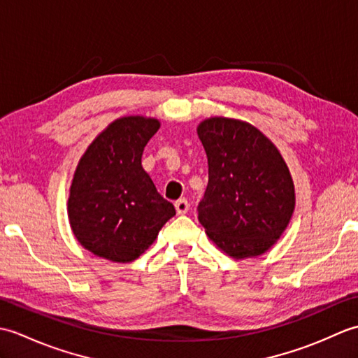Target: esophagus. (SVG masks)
<instances>
[{
  "instance_id": "34e87169",
  "label": "esophagus",
  "mask_w": 358,
  "mask_h": 358,
  "mask_svg": "<svg viewBox=\"0 0 358 358\" xmlns=\"http://www.w3.org/2000/svg\"><path fill=\"white\" fill-rule=\"evenodd\" d=\"M175 209H177V212H178L180 215L186 214V212L189 210V203H187V200H186V199H180V200L175 201Z\"/></svg>"
}]
</instances>
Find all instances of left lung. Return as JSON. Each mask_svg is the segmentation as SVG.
Segmentation results:
<instances>
[{
	"mask_svg": "<svg viewBox=\"0 0 358 358\" xmlns=\"http://www.w3.org/2000/svg\"><path fill=\"white\" fill-rule=\"evenodd\" d=\"M196 134L209 166L199 222L232 258L264 254L285 232L295 208L283 157L268 136L241 120L212 117L201 121Z\"/></svg>",
	"mask_w": 358,
	"mask_h": 358,
	"instance_id": "left-lung-1",
	"label": "left lung"
}]
</instances>
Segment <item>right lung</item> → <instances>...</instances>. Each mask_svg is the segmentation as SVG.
<instances>
[{"label":"right lung","instance_id":"obj_1","mask_svg":"<svg viewBox=\"0 0 358 358\" xmlns=\"http://www.w3.org/2000/svg\"><path fill=\"white\" fill-rule=\"evenodd\" d=\"M159 129L140 115L113 121L89 144L73 173L67 215L75 238L94 255L131 263L175 215L141 166L144 146Z\"/></svg>","mask_w":358,"mask_h":358}]
</instances>
